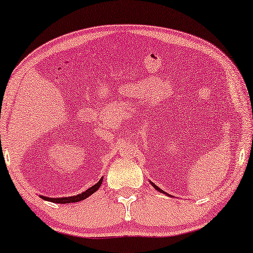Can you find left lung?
<instances>
[{
	"mask_svg": "<svg viewBox=\"0 0 253 253\" xmlns=\"http://www.w3.org/2000/svg\"><path fill=\"white\" fill-rule=\"evenodd\" d=\"M150 183H151V185H153V186H154V188H155V189H156V190H158V191H161V192H163V193H165V194H167L166 192H164V191H163V190H161V189H159L157 185H155V184L153 183V182H150Z\"/></svg>",
	"mask_w": 253,
	"mask_h": 253,
	"instance_id": "1",
	"label": "left lung"
}]
</instances>
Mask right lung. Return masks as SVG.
<instances>
[{
  "label": "right lung",
  "mask_w": 253,
  "mask_h": 253,
  "mask_svg": "<svg viewBox=\"0 0 253 253\" xmlns=\"http://www.w3.org/2000/svg\"><path fill=\"white\" fill-rule=\"evenodd\" d=\"M102 182H103V177L100 178L98 181V183H96L95 185H92L86 191L80 193V194H77V196H73V197H62V198H48V197H44V196H41V198H42L44 200H47V201H52V203H55V204H71V203H79L81 200H84L87 199L89 196H91L92 193H95L97 190L99 189V186L102 185Z\"/></svg>",
  "instance_id": "obj_1"
}]
</instances>
